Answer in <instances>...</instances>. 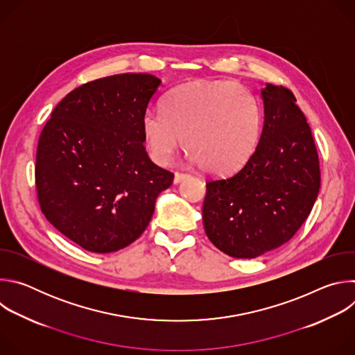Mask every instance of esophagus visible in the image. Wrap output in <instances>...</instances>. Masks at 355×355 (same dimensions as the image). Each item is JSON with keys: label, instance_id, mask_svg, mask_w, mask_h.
Wrapping results in <instances>:
<instances>
[{"label": "esophagus", "instance_id": "34e87169", "mask_svg": "<svg viewBox=\"0 0 355 355\" xmlns=\"http://www.w3.org/2000/svg\"><path fill=\"white\" fill-rule=\"evenodd\" d=\"M187 177H189V175H188V174H184V173H178V171H177V173L174 174V184H180V182H181L182 180H185Z\"/></svg>", "mask_w": 355, "mask_h": 355}]
</instances>
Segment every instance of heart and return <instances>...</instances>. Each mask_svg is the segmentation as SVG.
<instances>
[{
  "mask_svg": "<svg viewBox=\"0 0 355 355\" xmlns=\"http://www.w3.org/2000/svg\"><path fill=\"white\" fill-rule=\"evenodd\" d=\"M261 133L257 98L233 81H193L170 91L162 111H147L141 135L150 157L167 166L178 147L207 171L227 174L254 153Z\"/></svg>",
  "mask_w": 355,
  "mask_h": 355,
  "instance_id": "obj_1",
  "label": "heart"
}]
</instances>
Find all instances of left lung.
<instances>
[{
  "mask_svg": "<svg viewBox=\"0 0 355 355\" xmlns=\"http://www.w3.org/2000/svg\"><path fill=\"white\" fill-rule=\"evenodd\" d=\"M264 123L254 153L234 174L207 181L205 233L225 254L256 259L292 239L320 188L312 130L293 94L260 89Z\"/></svg>",
  "mask_w": 355,
  "mask_h": 355,
  "instance_id": "1",
  "label": "left lung"
}]
</instances>
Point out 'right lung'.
Masks as SVG:
<instances>
[{
    "label": "right lung",
    "mask_w": 355,
    "mask_h": 355,
    "mask_svg": "<svg viewBox=\"0 0 355 355\" xmlns=\"http://www.w3.org/2000/svg\"><path fill=\"white\" fill-rule=\"evenodd\" d=\"M162 80L116 74L67 94L43 128L36 153L37 199L46 219L91 252L133 243L174 174L151 162L141 118Z\"/></svg>",
    "instance_id": "right-lung-1"
}]
</instances>
